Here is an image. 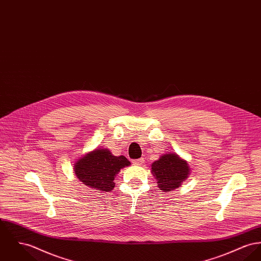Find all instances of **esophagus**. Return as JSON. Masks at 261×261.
Returning <instances> with one entry per match:
<instances>
[{
	"mask_svg": "<svg viewBox=\"0 0 261 261\" xmlns=\"http://www.w3.org/2000/svg\"><path fill=\"white\" fill-rule=\"evenodd\" d=\"M143 162H144V159H143V158H139V159L133 160V163L136 164V165H141Z\"/></svg>",
	"mask_w": 261,
	"mask_h": 261,
	"instance_id": "34e87169",
	"label": "esophagus"
}]
</instances>
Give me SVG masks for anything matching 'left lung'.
I'll list each match as a JSON object with an SVG mask.
<instances>
[{
  "label": "left lung",
  "mask_w": 261,
  "mask_h": 261,
  "mask_svg": "<svg viewBox=\"0 0 261 261\" xmlns=\"http://www.w3.org/2000/svg\"><path fill=\"white\" fill-rule=\"evenodd\" d=\"M190 171L188 162L174 152L162 154L151 164V173L157 180V187L166 193L180 187L189 177Z\"/></svg>",
  "instance_id": "1"
}]
</instances>
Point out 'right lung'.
Returning a JSON list of instances; mask_svg holds the SVG:
<instances>
[{
    "instance_id": "right-lung-1",
    "label": "right lung",
    "mask_w": 261,
    "mask_h": 261,
    "mask_svg": "<svg viewBox=\"0 0 261 261\" xmlns=\"http://www.w3.org/2000/svg\"><path fill=\"white\" fill-rule=\"evenodd\" d=\"M130 165L123 156H115L108 148L97 147L80 157L74 164V173L84 185L94 190L110 192L121 169Z\"/></svg>"
}]
</instances>
